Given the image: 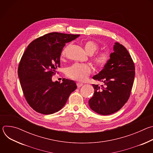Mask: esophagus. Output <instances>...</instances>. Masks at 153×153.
Here are the masks:
<instances>
[{
	"label": "esophagus",
	"mask_w": 153,
	"mask_h": 153,
	"mask_svg": "<svg viewBox=\"0 0 153 153\" xmlns=\"http://www.w3.org/2000/svg\"><path fill=\"white\" fill-rule=\"evenodd\" d=\"M83 83H77V87L78 88H80V87H81L82 86H83Z\"/></svg>",
	"instance_id": "obj_1"
}]
</instances>
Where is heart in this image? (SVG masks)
<instances>
[{
    "label": "heart",
    "mask_w": 153,
    "mask_h": 153,
    "mask_svg": "<svg viewBox=\"0 0 153 153\" xmlns=\"http://www.w3.org/2000/svg\"><path fill=\"white\" fill-rule=\"evenodd\" d=\"M83 48L87 54L91 56L99 49L97 43L92 40H86L83 44ZM69 46L65 48L62 52V56L66 54ZM110 56L108 52L102 51L97 54L93 59V63L99 68H103L109 62ZM91 73V68L88 65L75 63L70 67L67 71V76L74 80L77 81H84Z\"/></svg>",
    "instance_id": "obj_1"
}]
</instances>
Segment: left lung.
<instances>
[{
    "label": "left lung",
    "mask_w": 153,
    "mask_h": 153,
    "mask_svg": "<svg viewBox=\"0 0 153 153\" xmlns=\"http://www.w3.org/2000/svg\"><path fill=\"white\" fill-rule=\"evenodd\" d=\"M113 50L108 64L93 77L104 83L101 86L93 84L94 93L89 100L90 108L101 115L113 114L125 104L135 76L134 63L126 48L115 42Z\"/></svg>",
    "instance_id": "1"
}]
</instances>
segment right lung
Masks as SVG:
<instances>
[{"label": "right lung", "mask_w": 153, "mask_h": 153, "mask_svg": "<svg viewBox=\"0 0 153 153\" xmlns=\"http://www.w3.org/2000/svg\"><path fill=\"white\" fill-rule=\"evenodd\" d=\"M80 35L50 33L41 36L27 47L20 61L18 76L24 96L34 110L51 114L60 110L76 88L74 81L63 79L53 82L60 67V57L65 43Z\"/></svg>", "instance_id": "obj_1"}]
</instances>
